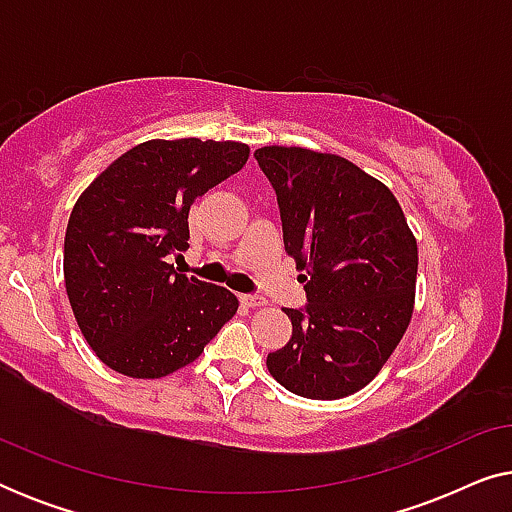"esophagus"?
Returning <instances> with one entry per match:
<instances>
[{"instance_id":"obj_1","label":"esophagus","mask_w":512,"mask_h":512,"mask_svg":"<svg viewBox=\"0 0 512 512\" xmlns=\"http://www.w3.org/2000/svg\"><path fill=\"white\" fill-rule=\"evenodd\" d=\"M240 303L244 307H263L265 300L261 296H251V293H244V296H240Z\"/></svg>"}]
</instances>
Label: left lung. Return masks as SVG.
<instances>
[{
    "label": "left lung",
    "instance_id": "8db88e82",
    "mask_svg": "<svg viewBox=\"0 0 512 512\" xmlns=\"http://www.w3.org/2000/svg\"><path fill=\"white\" fill-rule=\"evenodd\" d=\"M258 165L277 193L284 249L305 272L307 305L268 370L293 394L335 401L366 387L412 319L417 242L382 181L333 153L263 146Z\"/></svg>",
    "mask_w": 512,
    "mask_h": 512
}]
</instances>
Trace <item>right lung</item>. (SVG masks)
<instances>
[{
	"instance_id": "obj_1",
	"label": "right lung",
	"mask_w": 512,
	"mask_h": 512,
	"mask_svg": "<svg viewBox=\"0 0 512 512\" xmlns=\"http://www.w3.org/2000/svg\"><path fill=\"white\" fill-rule=\"evenodd\" d=\"M240 142L151 139L114 160L76 200L65 286L83 338L104 366L153 380L188 366L237 312L235 293L186 277L188 209L240 172Z\"/></svg>"
}]
</instances>
